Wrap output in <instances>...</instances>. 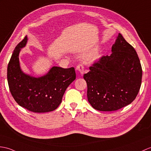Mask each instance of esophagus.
Masks as SVG:
<instances>
[{"label":"esophagus","instance_id":"1","mask_svg":"<svg viewBox=\"0 0 151 151\" xmlns=\"http://www.w3.org/2000/svg\"><path fill=\"white\" fill-rule=\"evenodd\" d=\"M76 70L79 72V73L81 75H83V73H84V68L82 64H79L78 66L76 67Z\"/></svg>","mask_w":151,"mask_h":151}]
</instances>
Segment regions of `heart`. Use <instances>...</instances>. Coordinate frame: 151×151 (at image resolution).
Instances as JSON below:
<instances>
[{
  "label": "heart",
  "instance_id": "obj_1",
  "mask_svg": "<svg viewBox=\"0 0 151 151\" xmlns=\"http://www.w3.org/2000/svg\"><path fill=\"white\" fill-rule=\"evenodd\" d=\"M99 46H98V45H96V46H94L91 50V53H94V52H96L98 50H99ZM102 57V54L101 53H99V52H97V53L94 54L91 58V61L92 62H95L99 60Z\"/></svg>",
  "mask_w": 151,
  "mask_h": 151
}]
</instances>
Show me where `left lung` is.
I'll list each match as a JSON object with an SVG mask.
<instances>
[{"mask_svg": "<svg viewBox=\"0 0 151 151\" xmlns=\"http://www.w3.org/2000/svg\"><path fill=\"white\" fill-rule=\"evenodd\" d=\"M111 51L83 75L89 102L100 111H116L130 104L142 83V69L137 52L120 33Z\"/></svg>", "mask_w": 151, "mask_h": 151, "instance_id": "left-lung-1", "label": "left lung"}]
</instances>
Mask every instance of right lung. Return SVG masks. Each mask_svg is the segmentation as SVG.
Segmentation results:
<instances>
[{
	"label": "right lung",
	"instance_id": "obj_1",
	"mask_svg": "<svg viewBox=\"0 0 151 151\" xmlns=\"http://www.w3.org/2000/svg\"><path fill=\"white\" fill-rule=\"evenodd\" d=\"M27 40L26 36L17 45L9 62L7 77L10 92L17 103L27 110L34 113L52 111L61 104L66 89L75 80V68L52 66L39 77L24 73L19 53Z\"/></svg>",
	"mask_w": 151,
	"mask_h": 151
}]
</instances>
